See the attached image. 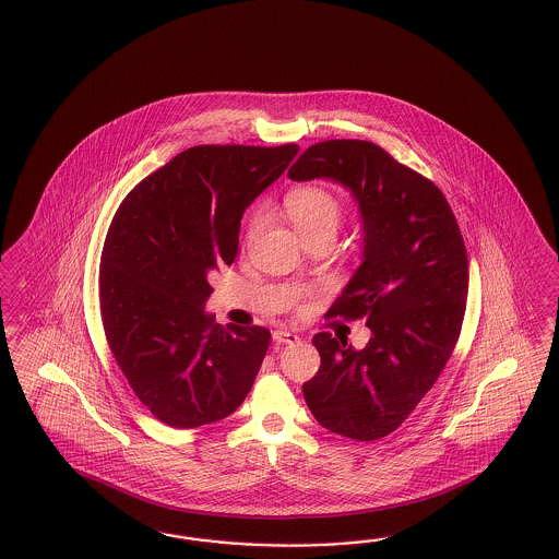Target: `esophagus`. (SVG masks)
Listing matches in <instances>:
<instances>
[{
  "label": "esophagus",
  "mask_w": 559,
  "mask_h": 559,
  "mask_svg": "<svg viewBox=\"0 0 559 559\" xmlns=\"http://www.w3.org/2000/svg\"><path fill=\"white\" fill-rule=\"evenodd\" d=\"M272 340L276 344H295V342H299V335L293 332H285V330H276V332L272 333Z\"/></svg>",
  "instance_id": "1"
}]
</instances>
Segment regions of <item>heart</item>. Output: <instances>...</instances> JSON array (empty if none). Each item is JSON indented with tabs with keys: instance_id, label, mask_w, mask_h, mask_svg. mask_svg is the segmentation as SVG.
Here are the masks:
<instances>
[{
	"instance_id": "heart-1",
	"label": "heart",
	"mask_w": 559,
	"mask_h": 559,
	"mask_svg": "<svg viewBox=\"0 0 559 559\" xmlns=\"http://www.w3.org/2000/svg\"><path fill=\"white\" fill-rule=\"evenodd\" d=\"M285 212L305 240L318 234L335 236L344 215L340 199L321 187H301L290 191L285 197ZM264 222L266 215L262 210L252 212L246 227V240H252L264 226Z\"/></svg>"
}]
</instances>
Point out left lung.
Here are the masks:
<instances>
[{"label": "left lung", "mask_w": 559, "mask_h": 559, "mask_svg": "<svg viewBox=\"0 0 559 559\" xmlns=\"http://www.w3.org/2000/svg\"><path fill=\"white\" fill-rule=\"evenodd\" d=\"M288 179L340 182L362 217V264L328 318L364 319L362 349L321 332L318 374L302 384L313 417L337 436L393 433L436 384L460 337L468 257L438 187L366 140H325L288 168Z\"/></svg>", "instance_id": "left-lung-1"}]
</instances>
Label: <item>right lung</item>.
Returning a JSON list of instances; mask_svg holds the SVG:
<instances>
[{
	"mask_svg": "<svg viewBox=\"0 0 559 559\" xmlns=\"http://www.w3.org/2000/svg\"><path fill=\"white\" fill-rule=\"evenodd\" d=\"M297 152L193 146L138 182L111 219L99 271L107 344L138 399L170 427L224 419L254 384L271 332L215 323L207 276L234 262L246 207Z\"/></svg>",
	"mask_w": 559,
	"mask_h": 559,
	"instance_id": "obj_1",
	"label": "right lung"
}]
</instances>
